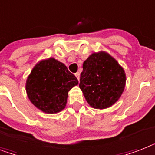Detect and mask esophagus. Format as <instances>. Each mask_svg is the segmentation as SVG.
Listing matches in <instances>:
<instances>
[{
	"label": "esophagus",
	"instance_id": "obj_1",
	"mask_svg": "<svg viewBox=\"0 0 155 155\" xmlns=\"http://www.w3.org/2000/svg\"><path fill=\"white\" fill-rule=\"evenodd\" d=\"M75 77L77 78V80H80V72H76V73L75 74Z\"/></svg>",
	"mask_w": 155,
	"mask_h": 155
}]
</instances>
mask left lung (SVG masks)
<instances>
[{
	"label": "left lung",
	"mask_w": 155,
	"mask_h": 155,
	"mask_svg": "<svg viewBox=\"0 0 155 155\" xmlns=\"http://www.w3.org/2000/svg\"><path fill=\"white\" fill-rule=\"evenodd\" d=\"M126 74L116 60L105 51L92 53L84 62L80 88L91 107L105 109L123 94Z\"/></svg>",
	"instance_id": "left-lung-1"
}]
</instances>
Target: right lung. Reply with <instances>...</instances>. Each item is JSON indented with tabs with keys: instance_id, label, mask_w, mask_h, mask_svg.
<instances>
[{
	"instance_id": "obj_1",
	"label": "right lung",
	"mask_w": 155,
	"mask_h": 155,
	"mask_svg": "<svg viewBox=\"0 0 155 155\" xmlns=\"http://www.w3.org/2000/svg\"><path fill=\"white\" fill-rule=\"evenodd\" d=\"M79 84L63 63L54 58L36 64L26 81L28 97L34 106L48 114L64 109L68 93Z\"/></svg>"
}]
</instances>
